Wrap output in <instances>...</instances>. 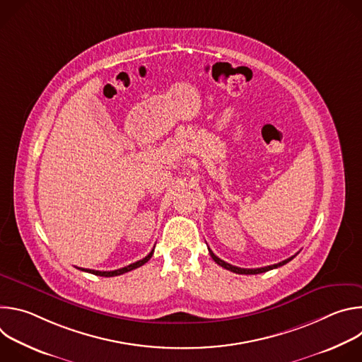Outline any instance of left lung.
Masks as SVG:
<instances>
[{
    "mask_svg": "<svg viewBox=\"0 0 362 362\" xmlns=\"http://www.w3.org/2000/svg\"><path fill=\"white\" fill-rule=\"evenodd\" d=\"M209 253H211V256H212V259L218 264V265H221L222 268H225V269H228V271H230V272H235V274H240V275H255V274H264V272H268V271H271V269H275V268H279V267H282V265H285V264H288L289 261H292L293 257L296 256V255H293V256H291V257H288V259H285V261H282V262H279V264H275V265H269V267H265V268H256V269H245V268H238V267H233V265H230V264H228V262H225V261H222L221 257H218L211 249H209Z\"/></svg>",
    "mask_w": 362,
    "mask_h": 362,
    "instance_id": "left-lung-1",
    "label": "left lung"
}]
</instances>
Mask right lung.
<instances>
[{
	"mask_svg": "<svg viewBox=\"0 0 362 362\" xmlns=\"http://www.w3.org/2000/svg\"><path fill=\"white\" fill-rule=\"evenodd\" d=\"M153 250H154V249H151V252H150L146 257H143V259H140V261H137V262H134V264H130V265H127V267H124V268L116 269V271H94V269H84V268H78V269H80V271H84V272H88V274H93V275H98V276H106V278L117 276V275H122V274L130 272V271H133V269H136V268H139V267L144 265V264L150 259V257H151Z\"/></svg>",
	"mask_w": 362,
	"mask_h": 362,
	"instance_id": "right-lung-1",
	"label": "right lung"
}]
</instances>
